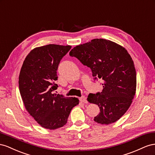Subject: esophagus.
I'll use <instances>...</instances> for the list:
<instances>
[{
    "label": "esophagus",
    "mask_w": 155,
    "mask_h": 155,
    "mask_svg": "<svg viewBox=\"0 0 155 155\" xmlns=\"http://www.w3.org/2000/svg\"><path fill=\"white\" fill-rule=\"evenodd\" d=\"M79 100H80L81 103H86V98L85 96H82L80 97V98H79Z\"/></svg>",
    "instance_id": "esophagus-1"
}]
</instances>
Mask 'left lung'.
Segmentation results:
<instances>
[{
	"mask_svg": "<svg viewBox=\"0 0 155 155\" xmlns=\"http://www.w3.org/2000/svg\"><path fill=\"white\" fill-rule=\"evenodd\" d=\"M71 56L90 68L93 77L103 81V89L87 100L99 106L94 121L102 125L117 121L129 108L136 90L134 61L125 48L104 39H94L74 47Z\"/></svg>",
	"mask_w": 155,
	"mask_h": 155,
	"instance_id": "8db88e82",
	"label": "left lung"
}]
</instances>
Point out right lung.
<instances>
[{"label":"right lung","instance_id":"right-lung-1","mask_svg":"<svg viewBox=\"0 0 155 155\" xmlns=\"http://www.w3.org/2000/svg\"><path fill=\"white\" fill-rule=\"evenodd\" d=\"M70 45L49 44L34 48L25 59L19 87L25 107L38 124L49 130L64 126L71 110L79 104L76 97H64L54 91L58 85L56 71Z\"/></svg>","mask_w":155,"mask_h":155}]
</instances>
